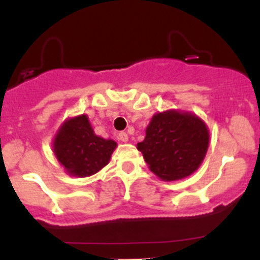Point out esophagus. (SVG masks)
<instances>
[{"label":"esophagus","mask_w":260,"mask_h":260,"mask_svg":"<svg viewBox=\"0 0 260 260\" xmlns=\"http://www.w3.org/2000/svg\"><path fill=\"white\" fill-rule=\"evenodd\" d=\"M118 138H119V141H122V142H128V135L125 132L118 133Z\"/></svg>","instance_id":"obj_1"}]
</instances>
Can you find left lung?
Segmentation results:
<instances>
[{"label":"left lung","mask_w":260,"mask_h":260,"mask_svg":"<svg viewBox=\"0 0 260 260\" xmlns=\"http://www.w3.org/2000/svg\"><path fill=\"white\" fill-rule=\"evenodd\" d=\"M208 147L205 122L196 114L174 109L154 114L145 140L137 143L149 170L164 181L193 174L203 164Z\"/></svg>","instance_id":"obj_1"}]
</instances>
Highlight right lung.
Listing matches in <instances>:
<instances>
[{"label":"right lung","instance_id":"right-lung-1","mask_svg":"<svg viewBox=\"0 0 260 260\" xmlns=\"http://www.w3.org/2000/svg\"><path fill=\"white\" fill-rule=\"evenodd\" d=\"M52 147L56 159L68 174L88 177L108 165L117 143L96 136L88 115L81 114L62 123Z\"/></svg>","mask_w":260,"mask_h":260}]
</instances>
